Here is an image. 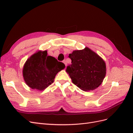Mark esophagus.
Returning a JSON list of instances; mask_svg holds the SVG:
<instances>
[{"label":"esophagus","mask_w":133,"mask_h":133,"mask_svg":"<svg viewBox=\"0 0 133 133\" xmlns=\"http://www.w3.org/2000/svg\"><path fill=\"white\" fill-rule=\"evenodd\" d=\"M63 62L64 63V64H65V66L67 65V63H66V60H64L63 61Z\"/></svg>","instance_id":"1"}]
</instances>
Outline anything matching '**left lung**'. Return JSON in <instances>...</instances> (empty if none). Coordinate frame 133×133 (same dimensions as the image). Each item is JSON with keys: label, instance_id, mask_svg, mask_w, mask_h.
Returning <instances> with one entry per match:
<instances>
[{"label": "left lung", "instance_id": "1", "mask_svg": "<svg viewBox=\"0 0 133 133\" xmlns=\"http://www.w3.org/2000/svg\"><path fill=\"white\" fill-rule=\"evenodd\" d=\"M71 65L66 71L75 85L84 91L95 89L101 84L106 74L105 63L88 48L74 50L69 54Z\"/></svg>", "mask_w": 133, "mask_h": 133}]
</instances>
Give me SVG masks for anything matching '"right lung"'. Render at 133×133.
<instances>
[{"label": "right lung", "instance_id": "add662e5", "mask_svg": "<svg viewBox=\"0 0 133 133\" xmlns=\"http://www.w3.org/2000/svg\"><path fill=\"white\" fill-rule=\"evenodd\" d=\"M64 68V63L48 56L46 50L39 51L28 59L24 65V79L31 89L42 90L53 83L55 75Z\"/></svg>", "mask_w": 133, "mask_h": 133}]
</instances>
